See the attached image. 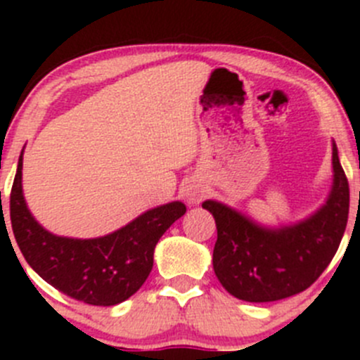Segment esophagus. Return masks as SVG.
<instances>
[{"instance_id":"obj_1","label":"esophagus","mask_w":360,"mask_h":360,"mask_svg":"<svg viewBox=\"0 0 360 360\" xmlns=\"http://www.w3.org/2000/svg\"><path fill=\"white\" fill-rule=\"evenodd\" d=\"M202 195H203V191L200 190V188H197V186H190L186 190V197L190 198L191 202H198L202 198Z\"/></svg>"}]
</instances>
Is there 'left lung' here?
<instances>
[{
    "label": "left lung",
    "mask_w": 360,
    "mask_h": 360,
    "mask_svg": "<svg viewBox=\"0 0 360 360\" xmlns=\"http://www.w3.org/2000/svg\"><path fill=\"white\" fill-rule=\"evenodd\" d=\"M333 172L324 205L289 226H261L221 202L202 203L216 219L214 271L231 296L250 303L284 300L303 292L321 277L340 248L350 207L348 179L335 143Z\"/></svg>",
    "instance_id": "1"
}]
</instances>
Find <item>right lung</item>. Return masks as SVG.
I'll return each mask as SVG.
<instances>
[{
  "mask_svg": "<svg viewBox=\"0 0 360 360\" xmlns=\"http://www.w3.org/2000/svg\"><path fill=\"white\" fill-rule=\"evenodd\" d=\"M186 212L183 202L146 210L127 226L99 238H68L32 217L22 193V153L17 165L10 219L29 266L60 292L96 307H112L139 291L153 268L160 237Z\"/></svg>",
  "mask_w": 360,
  "mask_h": 360,
  "instance_id": "obj_1",
  "label": "right lung"
}]
</instances>
